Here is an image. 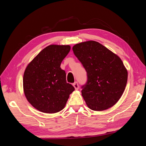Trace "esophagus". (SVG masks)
I'll use <instances>...</instances> for the list:
<instances>
[{
  "label": "esophagus",
  "mask_w": 146,
  "mask_h": 146,
  "mask_svg": "<svg viewBox=\"0 0 146 146\" xmlns=\"http://www.w3.org/2000/svg\"><path fill=\"white\" fill-rule=\"evenodd\" d=\"M73 86L75 88V89L76 90H78V83L77 82H75L73 83Z\"/></svg>",
  "instance_id": "obj_1"
}]
</instances>
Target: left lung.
Returning <instances> with one entry per match:
<instances>
[{
	"label": "left lung",
	"instance_id": "obj_1",
	"mask_svg": "<svg viewBox=\"0 0 146 146\" xmlns=\"http://www.w3.org/2000/svg\"><path fill=\"white\" fill-rule=\"evenodd\" d=\"M72 50L87 73L82 95L87 106L103 111L116 104L127 82V70L119 57L98 42L77 44Z\"/></svg>",
	"mask_w": 146,
	"mask_h": 146
}]
</instances>
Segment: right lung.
Here are the masks:
<instances>
[{
    "label": "right lung",
    "instance_id": "obj_1",
    "mask_svg": "<svg viewBox=\"0 0 146 146\" xmlns=\"http://www.w3.org/2000/svg\"><path fill=\"white\" fill-rule=\"evenodd\" d=\"M70 47L50 45L44 48L26 68L23 86L26 98L34 108L46 113L62 110L74 91L66 82L60 65Z\"/></svg>",
    "mask_w": 146,
    "mask_h": 146
}]
</instances>
